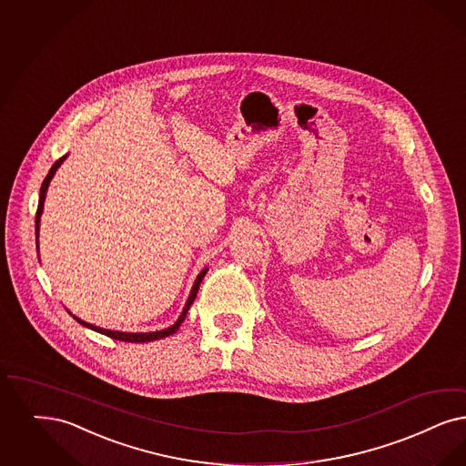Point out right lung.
I'll return each mask as SVG.
<instances>
[{
	"label": "right lung",
	"instance_id": "obj_1",
	"mask_svg": "<svg viewBox=\"0 0 466 466\" xmlns=\"http://www.w3.org/2000/svg\"><path fill=\"white\" fill-rule=\"evenodd\" d=\"M69 154H66V156H62L58 161H56V165L50 167V171H48V175L45 177V180H43V184H41V188H39V203H37V211H36V248L37 253H39V244H37V239H39V222H41V215H43V208H45V198H46V190H48V186H50V182H52V178H54V175L56 173V169L60 167V165L66 161V157H67ZM39 257V255H37ZM206 272H208V267H205L199 274H198V278L194 280V284H192V289H190V295H188V299H187L186 305H184V310H182V314L178 316V319L169 326V328H165V329H159V331H149V333H127V331H112V329H104V328H98V326H94V324H90V322H85V320H81L79 317L73 316L69 310V314L75 317L76 320L79 322V324H83L85 328H88V329H94L96 333H100V335L109 336V338H114V339H119V341H130V343H147V341H154V339H161V338H167V336L173 335L178 328H180V324L186 320L187 312H188V309H190V305L194 303V299H196V295H198V291H199V286H201V280L206 276Z\"/></svg>",
	"mask_w": 466,
	"mask_h": 466
}]
</instances>
